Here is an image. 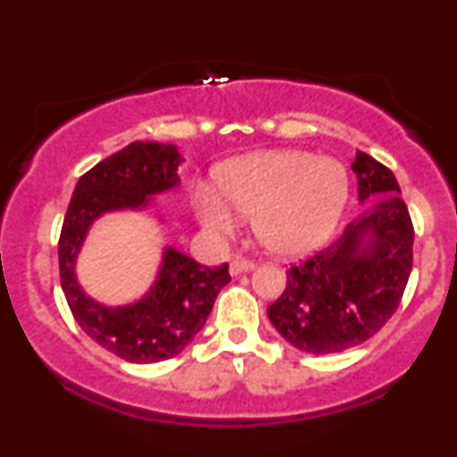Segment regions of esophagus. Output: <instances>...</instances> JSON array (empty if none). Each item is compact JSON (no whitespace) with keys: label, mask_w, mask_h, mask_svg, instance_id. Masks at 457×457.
I'll use <instances>...</instances> for the list:
<instances>
[{"label":"esophagus","mask_w":457,"mask_h":457,"mask_svg":"<svg viewBox=\"0 0 457 457\" xmlns=\"http://www.w3.org/2000/svg\"><path fill=\"white\" fill-rule=\"evenodd\" d=\"M253 269H255V264H253V262H249V260H232V262H229V275H232V277L243 275V272H249Z\"/></svg>","instance_id":"esophagus-1"}]
</instances>
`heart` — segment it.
Returning a JSON list of instances; mask_svg holds the SVG:
<instances>
[{
  "label": "heart",
  "instance_id": "1",
  "mask_svg": "<svg viewBox=\"0 0 457 457\" xmlns=\"http://www.w3.org/2000/svg\"><path fill=\"white\" fill-rule=\"evenodd\" d=\"M217 187L193 193L197 221L217 238L238 229V214L253 217L260 245L279 258L313 253L333 236L350 195L344 162L305 150H264L228 161Z\"/></svg>",
  "mask_w": 457,
  "mask_h": 457
}]
</instances>
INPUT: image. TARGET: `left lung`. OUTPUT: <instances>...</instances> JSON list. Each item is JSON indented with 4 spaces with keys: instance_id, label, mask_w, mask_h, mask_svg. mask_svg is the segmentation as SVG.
Segmentation results:
<instances>
[{
    "instance_id": "left-lung-1",
    "label": "left lung",
    "mask_w": 457,
    "mask_h": 457,
    "mask_svg": "<svg viewBox=\"0 0 457 457\" xmlns=\"http://www.w3.org/2000/svg\"><path fill=\"white\" fill-rule=\"evenodd\" d=\"M365 211L337 240L287 270L283 295L266 309L287 344L333 354L367 342L389 322L412 270V223L395 176L365 152L353 161Z\"/></svg>"
}]
</instances>
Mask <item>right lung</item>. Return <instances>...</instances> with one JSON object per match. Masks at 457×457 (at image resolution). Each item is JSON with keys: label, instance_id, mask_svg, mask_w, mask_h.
Returning <instances> with one entry per match:
<instances>
[{"label": "right lung", "instance_id": "right-lung-1", "mask_svg": "<svg viewBox=\"0 0 457 457\" xmlns=\"http://www.w3.org/2000/svg\"><path fill=\"white\" fill-rule=\"evenodd\" d=\"M185 159L174 144L133 141L79 178L62 225L60 281L77 324L129 363H159L180 354L204 328L214 298L229 283L228 264L206 269L178 251L162 246L154 281L137 301L104 305L83 290L77 260L92 225L112 212H144L165 225L159 195L180 187L178 167Z\"/></svg>", "mask_w": 457, "mask_h": 457}]
</instances>
